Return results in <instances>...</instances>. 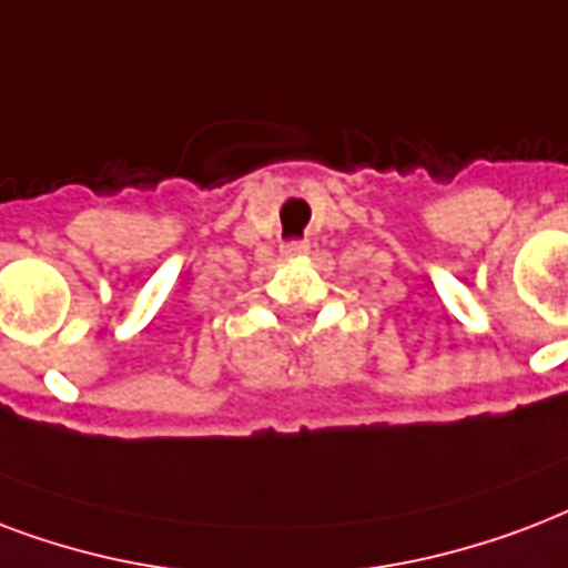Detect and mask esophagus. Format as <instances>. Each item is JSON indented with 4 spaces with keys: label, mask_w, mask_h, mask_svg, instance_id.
Instances as JSON below:
<instances>
[{
    "label": "esophagus",
    "mask_w": 568,
    "mask_h": 568,
    "mask_svg": "<svg viewBox=\"0 0 568 568\" xmlns=\"http://www.w3.org/2000/svg\"><path fill=\"white\" fill-rule=\"evenodd\" d=\"M306 253H310V244H306V241H285L283 244V255H288V258H297V255Z\"/></svg>",
    "instance_id": "34e87169"
}]
</instances>
